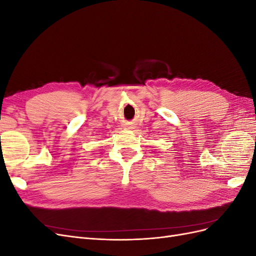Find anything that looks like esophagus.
<instances>
[{
	"label": "esophagus",
	"instance_id": "1",
	"mask_svg": "<svg viewBox=\"0 0 256 256\" xmlns=\"http://www.w3.org/2000/svg\"><path fill=\"white\" fill-rule=\"evenodd\" d=\"M129 128H130V127H129Z\"/></svg>",
	"mask_w": 256,
	"mask_h": 256
}]
</instances>
